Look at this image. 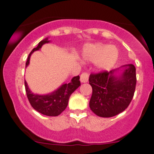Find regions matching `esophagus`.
Returning a JSON list of instances; mask_svg holds the SVG:
<instances>
[{"label": "esophagus", "mask_w": 154, "mask_h": 154, "mask_svg": "<svg viewBox=\"0 0 154 154\" xmlns=\"http://www.w3.org/2000/svg\"><path fill=\"white\" fill-rule=\"evenodd\" d=\"M88 79H89V74L87 73V72H83L80 75V81L82 83H86V82H88Z\"/></svg>", "instance_id": "esophagus-1"}]
</instances>
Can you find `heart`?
<instances>
[{
  "mask_svg": "<svg viewBox=\"0 0 154 154\" xmlns=\"http://www.w3.org/2000/svg\"><path fill=\"white\" fill-rule=\"evenodd\" d=\"M82 57L85 60L94 62L99 70H109L118 60V50L114 45L109 46L103 43L88 44L84 47Z\"/></svg>",
  "mask_w": 154,
  "mask_h": 154,
  "instance_id": "b5f03b06",
  "label": "heart"
}]
</instances>
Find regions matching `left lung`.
I'll use <instances>...</instances> for the list:
<instances>
[{
  "label": "left lung",
  "mask_w": 154,
  "mask_h": 154,
  "mask_svg": "<svg viewBox=\"0 0 154 154\" xmlns=\"http://www.w3.org/2000/svg\"><path fill=\"white\" fill-rule=\"evenodd\" d=\"M89 84L93 90L89 103L91 111L102 118L115 116L132 101L136 85L135 67L126 64L109 72L91 74Z\"/></svg>",
  "instance_id": "left-lung-1"
}]
</instances>
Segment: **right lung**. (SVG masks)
Returning a JSON list of instances; mask_svg holds the SVG:
<instances>
[{"mask_svg":"<svg viewBox=\"0 0 154 154\" xmlns=\"http://www.w3.org/2000/svg\"><path fill=\"white\" fill-rule=\"evenodd\" d=\"M48 42H50L48 38H45L40 41L37 46L32 50L27 59L25 68L30 63V58L31 54L35 51L40 49L44 44L48 43ZM79 79H80L79 75L73 77L69 83H63L53 92L48 94H43V95L33 94L29 89L27 82L25 81V91L27 99L32 107L39 113L46 115V116H58L66 109L71 94L81 85Z\"/></svg>","mask_w":154,"mask_h":154,"instance_id":"1","label":"right lung"}]
</instances>
